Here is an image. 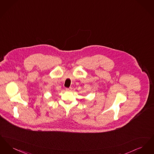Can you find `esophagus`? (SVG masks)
Listing matches in <instances>:
<instances>
[{
    "instance_id": "1",
    "label": "esophagus",
    "mask_w": 154,
    "mask_h": 154,
    "mask_svg": "<svg viewBox=\"0 0 154 154\" xmlns=\"http://www.w3.org/2000/svg\"><path fill=\"white\" fill-rule=\"evenodd\" d=\"M72 89V88H66V91H71Z\"/></svg>"
}]
</instances>
